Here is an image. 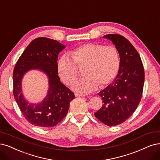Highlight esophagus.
<instances>
[{
	"label": "esophagus",
	"mask_w": 160,
	"mask_h": 160,
	"mask_svg": "<svg viewBox=\"0 0 160 160\" xmlns=\"http://www.w3.org/2000/svg\"><path fill=\"white\" fill-rule=\"evenodd\" d=\"M74 95L76 97H84L87 96V94H82V93H75Z\"/></svg>",
	"instance_id": "34e87169"
}]
</instances>
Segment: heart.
I'll use <instances>...</instances> for the list:
<instances>
[{
    "label": "heart",
    "mask_w": 160,
    "mask_h": 160,
    "mask_svg": "<svg viewBox=\"0 0 160 160\" xmlns=\"http://www.w3.org/2000/svg\"><path fill=\"white\" fill-rule=\"evenodd\" d=\"M70 56H62L57 62L58 74L66 84H70L78 76V68L86 66L85 78L72 84L74 90L91 92L99 87L109 84L120 67L119 54L116 47L99 43H86L70 51Z\"/></svg>",
    "instance_id": "heart-1"
}]
</instances>
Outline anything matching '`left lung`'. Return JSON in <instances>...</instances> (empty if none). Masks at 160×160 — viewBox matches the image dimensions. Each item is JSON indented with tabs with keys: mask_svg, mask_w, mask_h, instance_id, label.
<instances>
[{
	"mask_svg": "<svg viewBox=\"0 0 160 160\" xmlns=\"http://www.w3.org/2000/svg\"><path fill=\"white\" fill-rule=\"evenodd\" d=\"M103 38L115 45L120 57V67L113 82L98 93L103 103L94 115L105 125L116 126L137 109L142 94L144 70L138 51L125 38L108 34Z\"/></svg>",
	"mask_w": 160,
	"mask_h": 160,
	"instance_id": "1",
	"label": "left lung"
}]
</instances>
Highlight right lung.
Returning <instances> with one entry per match:
<instances>
[{
  "mask_svg": "<svg viewBox=\"0 0 160 160\" xmlns=\"http://www.w3.org/2000/svg\"><path fill=\"white\" fill-rule=\"evenodd\" d=\"M64 48L65 45L56 40L38 38L28 45L16 62L13 72L14 96L26 119L35 126L57 125L67 115L70 103L75 98L58 76L57 58ZM32 69L44 73L49 82L46 97L37 104L29 103L22 93V77Z\"/></svg>",
  "mask_w": 160,
  "mask_h": 160,
  "instance_id": "add662e5",
  "label": "right lung"
}]
</instances>
